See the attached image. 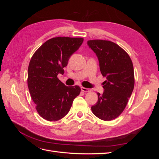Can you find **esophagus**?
<instances>
[{
	"label": "esophagus",
	"instance_id": "obj_1",
	"mask_svg": "<svg viewBox=\"0 0 159 159\" xmlns=\"http://www.w3.org/2000/svg\"><path fill=\"white\" fill-rule=\"evenodd\" d=\"M81 89L82 91H84V92H89V91H91V89L89 88H84V87H81Z\"/></svg>",
	"mask_w": 159,
	"mask_h": 159
}]
</instances>
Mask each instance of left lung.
Here are the masks:
<instances>
[{
    "mask_svg": "<svg viewBox=\"0 0 159 159\" xmlns=\"http://www.w3.org/2000/svg\"><path fill=\"white\" fill-rule=\"evenodd\" d=\"M88 45L97 56L101 73L106 78L103 93H98V102L91 110L100 119L111 121L123 111L133 91L132 61L125 51L111 41L89 40Z\"/></svg>",
    "mask_w": 159,
    "mask_h": 159,
    "instance_id": "8db88e82",
    "label": "left lung"
}]
</instances>
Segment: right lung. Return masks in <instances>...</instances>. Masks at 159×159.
I'll return each mask as SVG.
<instances>
[{
  "instance_id": "1",
  "label": "right lung",
  "mask_w": 159,
  "mask_h": 159,
  "mask_svg": "<svg viewBox=\"0 0 159 159\" xmlns=\"http://www.w3.org/2000/svg\"><path fill=\"white\" fill-rule=\"evenodd\" d=\"M81 38L56 37L44 42L32 56L28 69V86L36 109L50 121L63 118L69 112L81 89L66 86L57 78L64 74L71 56L82 44Z\"/></svg>"
}]
</instances>
